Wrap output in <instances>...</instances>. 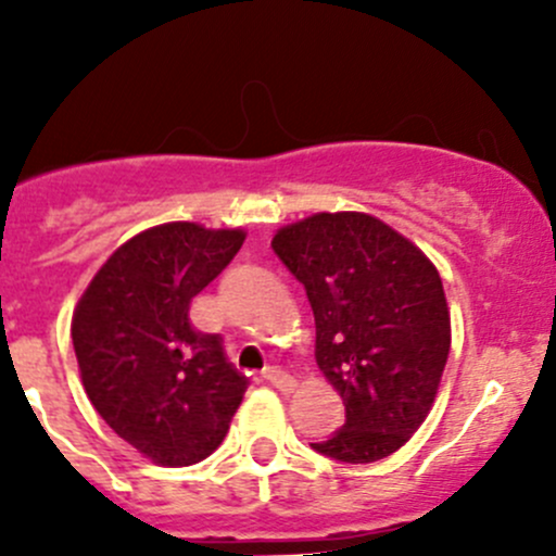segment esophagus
<instances>
[{"label":"esophagus","mask_w":556,"mask_h":556,"mask_svg":"<svg viewBox=\"0 0 556 556\" xmlns=\"http://www.w3.org/2000/svg\"><path fill=\"white\" fill-rule=\"evenodd\" d=\"M263 379H266L268 384H274V387H277V390H282V392H293L295 390V379L290 377V374L285 371V368H279V366L266 368V371H263Z\"/></svg>","instance_id":"obj_1"}]
</instances>
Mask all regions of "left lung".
<instances>
[{"label":"left lung","mask_w":556,"mask_h":556,"mask_svg":"<svg viewBox=\"0 0 556 556\" xmlns=\"http://www.w3.org/2000/svg\"><path fill=\"white\" fill-rule=\"evenodd\" d=\"M274 252L304 285L314 357L346 422L314 452L377 463L428 417L452 344L439 271L417 244L363 212H319L279 228Z\"/></svg>","instance_id":"1"}]
</instances>
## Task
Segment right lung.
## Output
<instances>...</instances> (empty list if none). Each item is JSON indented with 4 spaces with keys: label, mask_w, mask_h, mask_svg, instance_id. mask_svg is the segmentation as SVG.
Masks as SVG:
<instances>
[{
    "label": "right lung",
    "mask_w": 556,
    "mask_h": 556,
    "mask_svg": "<svg viewBox=\"0 0 556 556\" xmlns=\"http://www.w3.org/2000/svg\"><path fill=\"white\" fill-rule=\"evenodd\" d=\"M242 228L164 223L117 247L72 317L93 408L123 441L166 468L210 457L247 390L223 339L188 309L239 252Z\"/></svg>",
    "instance_id": "1"
}]
</instances>
